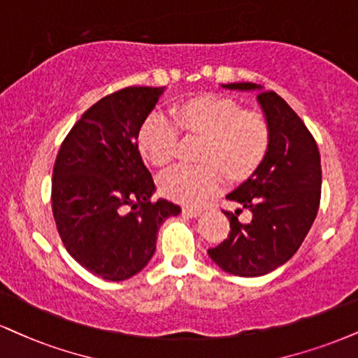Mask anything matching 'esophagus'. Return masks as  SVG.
<instances>
[{
	"label": "esophagus",
	"instance_id": "esophagus-1",
	"mask_svg": "<svg viewBox=\"0 0 358 358\" xmlns=\"http://www.w3.org/2000/svg\"><path fill=\"white\" fill-rule=\"evenodd\" d=\"M182 212H183L185 217L195 218V217H198V215L201 213V210H200V208H193V206H183Z\"/></svg>",
	"mask_w": 358,
	"mask_h": 358
}]
</instances>
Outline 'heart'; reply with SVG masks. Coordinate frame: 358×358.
<instances>
[{
    "instance_id": "1",
    "label": "heart",
    "mask_w": 358,
    "mask_h": 358,
    "mask_svg": "<svg viewBox=\"0 0 358 358\" xmlns=\"http://www.w3.org/2000/svg\"><path fill=\"white\" fill-rule=\"evenodd\" d=\"M182 127L205 135L201 160L208 163L166 168L158 176V188L185 205H198L222 190L225 171L219 162L231 175H245L260 163L268 146V124L258 111L242 110L230 98L205 94L183 103L176 116L166 110L150 111L138 128V150L153 165H165L175 157Z\"/></svg>"
}]
</instances>
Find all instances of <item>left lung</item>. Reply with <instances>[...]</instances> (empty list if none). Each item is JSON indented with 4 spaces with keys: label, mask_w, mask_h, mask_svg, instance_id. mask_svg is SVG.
Wrapping results in <instances>:
<instances>
[{
    "label": "left lung",
    "mask_w": 358,
    "mask_h": 358,
    "mask_svg": "<svg viewBox=\"0 0 358 358\" xmlns=\"http://www.w3.org/2000/svg\"><path fill=\"white\" fill-rule=\"evenodd\" d=\"M227 90L258 92L257 100L268 124V146L257 170L227 198L248 208L252 222L230 220L228 238L208 255L238 277H260L295 255L315 220L320 205L322 166L312 133L287 101L255 83L222 85Z\"/></svg>",
    "instance_id": "obj_1"
}]
</instances>
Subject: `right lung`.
<instances>
[{"label": "right lung", "instance_id": "add662e5", "mask_svg": "<svg viewBox=\"0 0 358 358\" xmlns=\"http://www.w3.org/2000/svg\"><path fill=\"white\" fill-rule=\"evenodd\" d=\"M165 92L128 86L81 115L59 146L51 206L68 253L88 272L122 282L152 260L162 223L182 210L160 198L138 150V128Z\"/></svg>", "mask_w": 358, "mask_h": 358}]
</instances>
